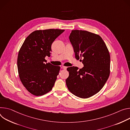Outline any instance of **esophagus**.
Returning <instances> with one entry per match:
<instances>
[{"mask_svg": "<svg viewBox=\"0 0 130 130\" xmlns=\"http://www.w3.org/2000/svg\"><path fill=\"white\" fill-rule=\"evenodd\" d=\"M61 68L63 69H64V70H66L67 68V67H65V66H62V67H61Z\"/></svg>", "mask_w": 130, "mask_h": 130, "instance_id": "1", "label": "esophagus"}]
</instances>
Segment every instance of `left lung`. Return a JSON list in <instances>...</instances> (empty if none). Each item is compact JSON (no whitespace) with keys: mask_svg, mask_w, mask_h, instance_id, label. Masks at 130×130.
I'll return each mask as SVG.
<instances>
[{"mask_svg":"<svg viewBox=\"0 0 130 130\" xmlns=\"http://www.w3.org/2000/svg\"><path fill=\"white\" fill-rule=\"evenodd\" d=\"M69 39L76 59L83 58L84 66L67 68L69 76L66 82L69 91L77 97L88 98L100 91L110 73V55L100 36L85 31L72 30Z\"/></svg>","mask_w":130,"mask_h":130,"instance_id":"8db88e82","label":"left lung"}]
</instances>
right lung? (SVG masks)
I'll use <instances>...</instances> for the list:
<instances>
[{"label": "right lung", "instance_id": "1", "mask_svg": "<svg viewBox=\"0 0 130 130\" xmlns=\"http://www.w3.org/2000/svg\"><path fill=\"white\" fill-rule=\"evenodd\" d=\"M64 31L36 30L26 38L20 50L17 62L20 78L26 89L35 95L46 94L55 84L60 68L45 64V58L50 57L52 43Z\"/></svg>", "mask_w": 130, "mask_h": 130}]
</instances>
